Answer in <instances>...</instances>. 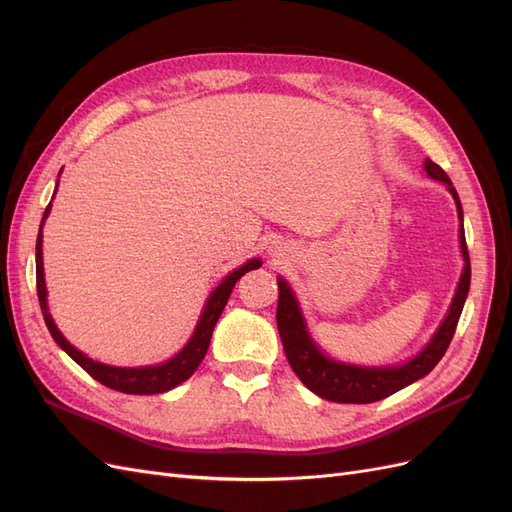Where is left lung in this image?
<instances>
[{
    "mask_svg": "<svg viewBox=\"0 0 512 512\" xmlns=\"http://www.w3.org/2000/svg\"><path fill=\"white\" fill-rule=\"evenodd\" d=\"M425 170L431 179L446 183L448 190H451L455 198L457 213L461 218V230H459L461 254L466 267H463L451 309H448V314L440 324L438 333L433 335L427 348L418 356H414L410 363L401 367L371 369V367L342 365L327 359V356L314 346L312 339H309L297 299H294L288 284L284 280H277L280 297H277L275 318H277V331H280L282 344H284L286 359L294 374L299 376V380L307 386V389L314 391L322 399L337 401V404H371V401H380L384 397L397 393L399 389H404V386L412 384L414 380L427 376L444 356L448 344H451L463 303H466L468 290H470V254L466 245V232H463V211H461L457 190L453 188V181L448 179L444 170L431 160H425Z\"/></svg>",
    "mask_w": 512,
    "mask_h": 512,
    "instance_id": "obj_1",
    "label": "left lung"
}]
</instances>
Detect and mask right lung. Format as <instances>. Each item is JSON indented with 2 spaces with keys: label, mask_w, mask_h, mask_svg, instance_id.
<instances>
[{
  "label": "right lung",
  "mask_w": 512,
  "mask_h": 512,
  "mask_svg": "<svg viewBox=\"0 0 512 512\" xmlns=\"http://www.w3.org/2000/svg\"><path fill=\"white\" fill-rule=\"evenodd\" d=\"M49 211H51V205L46 207V211L42 215V224L46 220V215H49ZM42 224H40L38 239H36V290H38V301H40V309H42L46 327H49L57 346L64 348L72 356V359L87 371L91 378L98 380L104 386H108V389L119 391V393H128V395L164 393V391L173 389V386L181 384L183 380H188L196 371V367L200 365V361L205 359L215 322H218V318L222 316V309H224V305L230 297L232 288H235L237 280H241V275H245L247 271L258 269L262 265L258 258L245 262L241 269L232 271L226 277V280L213 290V294L205 305V312H203V316H200V322H198V327H196L192 339L188 342V346H185L175 356V359H170L168 363H162V365H156V367H141V369L111 367V365H102V363L87 359L83 352H79L74 346H70L66 342V337L57 331L55 322L49 314V309H46V286H44V273H42Z\"/></svg>",
  "instance_id": "right-lung-1"
}]
</instances>
